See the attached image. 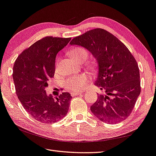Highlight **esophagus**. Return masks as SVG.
Here are the masks:
<instances>
[{"instance_id":"esophagus-1","label":"esophagus","mask_w":156,"mask_h":156,"mask_svg":"<svg viewBox=\"0 0 156 156\" xmlns=\"http://www.w3.org/2000/svg\"><path fill=\"white\" fill-rule=\"evenodd\" d=\"M82 93V92H72L70 94H71V96H77V95L81 94Z\"/></svg>"}]
</instances>
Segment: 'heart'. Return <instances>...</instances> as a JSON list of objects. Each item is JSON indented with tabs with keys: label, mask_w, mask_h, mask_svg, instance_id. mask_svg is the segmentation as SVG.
I'll use <instances>...</instances> for the list:
<instances>
[{
	"label": "heart",
	"mask_w": 156,
	"mask_h": 156,
	"mask_svg": "<svg viewBox=\"0 0 156 156\" xmlns=\"http://www.w3.org/2000/svg\"><path fill=\"white\" fill-rule=\"evenodd\" d=\"M69 55L78 62H82L86 60L88 57V52L86 50L82 48L76 47L72 49L69 52ZM58 67V64H56V69ZM89 77L85 74H78L72 78L67 79L64 82L65 88L68 89L70 91L75 92L80 90L84 88V86L89 81Z\"/></svg>",
	"instance_id": "b5f03b06"
}]
</instances>
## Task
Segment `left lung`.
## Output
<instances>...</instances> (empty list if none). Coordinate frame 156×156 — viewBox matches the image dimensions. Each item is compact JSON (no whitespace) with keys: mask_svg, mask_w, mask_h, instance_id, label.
I'll use <instances>...</instances> for the list:
<instances>
[{"mask_svg":"<svg viewBox=\"0 0 156 156\" xmlns=\"http://www.w3.org/2000/svg\"><path fill=\"white\" fill-rule=\"evenodd\" d=\"M70 45L84 47L95 58L98 67L94 84L100 94L90 110L99 120L116 124L131 114L140 92L137 63L128 48L110 32L96 28L75 37Z\"/></svg>","mask_w":156,"mask_h":156,"instance_id":"1","label":"left lung"}]
</instances>
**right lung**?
Returning a JSON list of instances; mask_svg holds the SVG:
<instances>
[{"mask_svg":"<svg viewBox=\"0 0 156 156\" xmlns=\"http://www.w3.org/2000/svg\"><path fill=\"white\" fill-rule=\"evenodd\" d=\"M71 38L46 37L34 42L18 56L13 67L16 93L30 116L44 124L60 120L68 113L72 96L63 92L56 100L45 88L55 72L58 52Z\"/></svg>","mask_w":156,"mask_h":156,"instance_id":"add662e5","label":"right lung"}]
</instances>
